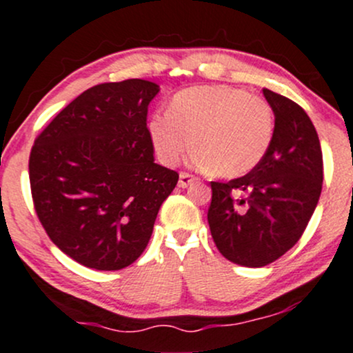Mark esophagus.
Segmentation results:
<instances>
[{"label": "esophagus", "instance_id": "esophagus-1", "mask_svg": "<svg viewBox=\"0 0 353 353\" xmlns=\"http://www.w3.org/2000/svg\"><path fill=\"white\" fill-rule=\"evenodd\" d=\"M196 181V177L189 172H181L179 174V185L181 188H188L189 184H192Z\"/></svg>", "mask_w": 353, "mask_h": 353}]
</instances>
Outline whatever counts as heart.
<instances>
[{
    "mask_svg": "<svg viewBox=\"0 0 353 353\" xmlns=\"http://www.w3.org/2000/svg\"><path fill=\"white\" fill-rule=\"evenodd\" d=\"M149 134L164 164H177L194 142L197 168L238 177L256 168L270 150L274 114L263 97L243 88L203 85L174 95L169 112L150 117Z\"/></svg>",
    "mask_w": 353,
    "mask_h": 353,
    "instance_id": "obj_1",
    "label": "heart"
}]
</instances>
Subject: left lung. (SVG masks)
Returning a JSON list of instances; mask_svg holds the SVG:
<instances>
[{
  "mask_svg": "<svg viewBox=\"0 0 353 353\" xmlns=\"http://www.w3.org/2000/svg\"><path fill=\"white\" fill-rule=\"evenodd\" d=\"M274 134L265 159L230 183H211L208 209L219 253L259 268L283 256L303 234L323 183V157L315 127L298 103L265 88Z\"/></svg>",
  "mask_w": 353,
  "mask_h": 353,
  "instance_id": "8db88e82",
  "label": "left lung"
}]
</instances>
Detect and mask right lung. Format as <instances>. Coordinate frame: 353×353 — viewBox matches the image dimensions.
I'll return each instance as SVG.
<instances>
[{
    "mask_svg": "<svg viewBox=\"0 0 353 353\" xmlns=\"http://www.w3.org/2000/svg\"><path fill=\"white\" fill-rule=\"evenodd\" d=\"M157 92L141 79L95 85L34 139V211L50 239L87 268L132 265L179 179L154 162L147 108Z\"/></svg>",
    "mask_w": 353,
    "mask_h": 353,
    "instance_id": "1",
    "label": "right lung"
}]
</instances>
